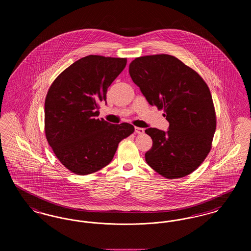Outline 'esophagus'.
Returning a JSON list of instances; mask_svg holds the SVG:
<instances>
[{
  "instance_id": "obj_1",
  "label": "esophagus",
  "mask_w": 251,
  "mask_h": 251,
  "mask_svg": "<svg viewBox=\"0 0 251 251\" xmlns=\"http://www.w3.org/2000/svg\"><path fill=\"white\" fill-rule=\"evenodd\" d=\"M134 131H135V132H136V133H138V134H143L145 130H144L143 128L135 127V128H134Z\"/></svg>"
}]
</instances>
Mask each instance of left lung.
Segmentation results:
<instances>
[{
  "instance_id": "8db88e82",
  "label": "left lung",
  "mask_w": 251,
  "mask_h": 251,
  "mask_svg": "<svg viewBox=\"0 0 251 251\" xmlns=\"http://www.w3.org/2000/svg\"><path fill=\"white\" fill-rule=\"evenodd\" d=\"M133 83L151 105L164 110L169 130L149 128L148 165L167 179L191 174L209 154L216 128L215 105L202 77L169 54L137 57L129 66Z\"/></svg>"
}]
</instances>
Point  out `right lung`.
<instances>
[{"instance_id":"obj_1","label":"right lung","mask_w":251,"mask_h":251,"mask_svg":"<svg viewBox=\"0 0 251 251\" xmlns=\"http://www.w3.org/2000/svg\"><path fill=\"white\" fill-rule=\"evenodd\" d=\"M127 58L87 55L61 72L45 99V135L60 163L87 175L106 167L120 141L134 131L129 123L111 124L99 116L107 88Z\"/></svg>"}]
</instances>
